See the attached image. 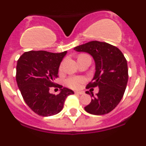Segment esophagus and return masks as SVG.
I'll return each instance as SVG.
<instances>
[{
    "label": "esophagus",
    "instance_id": "obj_1",
    "mask_svg": "<svg viewBox=\"0 0 146 146\" xmlns=\"http://www.w3.org/2000/svg\"><path fill=\"white\" fill-rule=\"evenodd\" d=\"M75 94H80V95H82V94H84V93L83 92H82V91H75Z\"/></svg>",
    "mask_w": 146,
    "mask_h": 146
}]
</instances>
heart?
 <instances>
[{
	"instance_id": "heart-1",
	"label": "heart",
	"mask_w": 146,
	"mask_h": 146,
	"mask_svg": "<svg viewBox=\"0 0 146 146\" xmlns=\"http://www.w3.org/2000/svg\"><path fill=\"white\" fill-rule=\"evenodd\" d=\"M63 66H64V62H62L60 66V68H59L60 72H62V70H63ZM86 80H86V77H82V76H71L66 80L65 84L70 88L77 90V89L80 88L82 85L85 83Z\"/></svg>"
}]
</instances>
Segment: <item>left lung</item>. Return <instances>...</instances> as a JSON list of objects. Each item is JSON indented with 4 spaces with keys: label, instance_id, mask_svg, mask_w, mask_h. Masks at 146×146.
Here are the masks:
<instances>
[{
    "label": "left lung",
    "instance_id": "1",
    "mask_svg": "<svg viewBox=\"0 0 146 146\" xmlns=\"http://www.w3.org/2000/svg\"><path fill=\"white\" fill-rule=\"evenodd\" d=\"M74 50L91 55L96 64L94 79L86 88L99 87V93L96 96L91 94V102L85 110L93 115L109 113L124 94L129 78L127 60L118 47L106 42L91 41ZM87 94H90L89 91Z\"/></svg>",
    "mask_w": 146,
    "mask_h": 146
}]
</instances>
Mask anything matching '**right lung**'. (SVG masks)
Segmentation results:
<instances>
[{
    "instance_id": "add662e5",
    "label": "right lung",
    "mask_w": 146,
    "mask_h": 146,
    "mask_svg": "<svg viewBox=\"0 0 146 146\" xmlns=\"http://www.w3.org/2000/svg\"><path fill=\"white\" fill-rule=\"evenodd\" d=\"M66 51L53 53L44 50L28 51L17 60L16 80L24 101L38 115L58 114L64 108L66 98L74 91L63 88L57 95L50 94V87L63 86L54 82L58 77L59 66Z\"/></svg>"
}]
</instances>
